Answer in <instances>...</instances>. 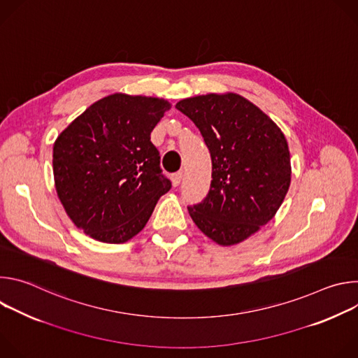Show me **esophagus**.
I'll return each instance as SVG.
<instances>
[{
  "label": "esophagus",
  "instance_id": "1",
  "mask_svg": "<svg viewBox=\"0 0 358 358\" xmlns=\"http://www.w3.org/2000/svg\"><path fill=\"white\" fill-rule=\"evenodd\" d=\"M181 180H182V173H181V171L174 173V174L171 176V182H173L174 187H177V185L181 182Z\"/></svg>",
  "mask_w": 358,
  "mask_h": 358
}]
</instances>
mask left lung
<instances>
[{"label": "left lung", "mask_w": 358, "mask_h": 358, "mask_svg": "<svg viewBox=\"0 0 358 358\" xmlns=\"http://www.w3.org/2000/svg\"><path fill=\"white\" fill-rule=\"evenodd\" d=\"M176 108L199 129L213 160L210 192L188 207L189 217L218 245H236L266 225L287 194L286 137L265 112L234 92L187 97Z\"/></svg>", "instance_id": "obj_1"}]
</instances>
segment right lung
Segmentation results:
<instances>
[{
	"mask_svg": "<svg viewBox=\"0 0 358 358\" xmlns=\"http://www.w3.org/2000/svg\"><path fill=\"white\" fill-rule=\"evenodd\" d=\"M166 99L113 93L94 101L54 143V180L72 222L90 238L123 243L150 220L171 182L150 134Z\"/></svg>",
	"mask_w": 358,
	"mask_h": 358,
	"instance_id": "1",
	"label": "right lung"
}]
</instances>
